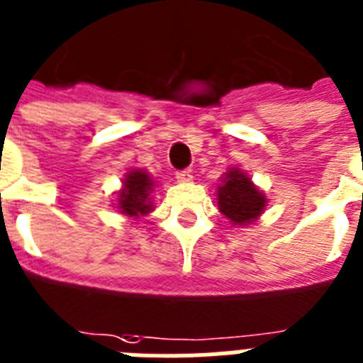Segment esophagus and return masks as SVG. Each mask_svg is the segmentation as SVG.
I'll use <instances>...</instances> for the list:
<instances>
[{"mask_svg":"<svg viewBox=\"0 0 363 363\" xmlns=\"http://www.w3.org/2000/svg\"><path fill=\"white\" fill-rule=\"evenodd\" d=\"M176 178L179 179V182H191V179H193V174H191V170H178V172H176Z\"/></svg>","mask_w":363,"mask_h":363,"instance_id":"obj_1","label":"esophagus"}]
</instances>
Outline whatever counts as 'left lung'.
<instances>
[{
    "instance_id": "1",
    "label": "left lung",
    "mask_w": 363,
    "mask_h": 363,
    "mask_svg": "<svg viewBox=\"0 0 363 363\" xmlns=\"http://www.w3.org/2000/svg\"><path fill=\"white\" fill-rule=\"evenodd\" d=\"M224 184L218 187V209L233 224H248L265 208V196L252 185L245 172L233 169L226 172Z\"/></svg>"
}]
</instances>
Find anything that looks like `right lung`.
Listing matches in <instances>:
<instances>
[{"label":"right lung","instance_id":"add662e5","mask_svg":"<svg viewBox=\"0 0 363 363\" xmlns=\"http://www.w3.org/2000/svg\"><path fill=\"white\" fill-rule=\"evenodd\" d=\"M152 187H154V182L143 170H133L125 176L124 189L118 196V208L122 209V213L130 217L148 213L152 209V203L148 200Z\"/></svg>","mask_w":363,"mask_h":363}]
</instances>
